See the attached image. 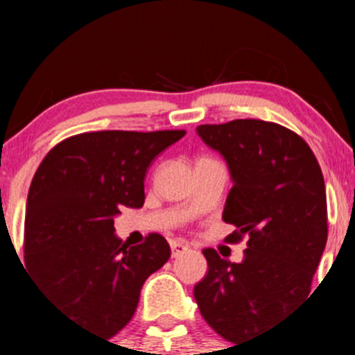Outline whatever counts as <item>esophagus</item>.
I'll list each match as a JSON object with an SVG mask.
<instances>
[{"instance_id": "esophagus-1", "label": "esophagus", "mask_w": 355, "mask_h": 355, "mask_svg": "<svg viewBox=\"0 0 355 355\" xmlns=\"http://www.w3.org/2000/svg\"><path fill=\"white\" fill-rule=\"evenodd\" d=\"M170 247H171V257H178L189 250L187 244H184V242H177V241L171 242Z\"/></svg>"}]
</instances>
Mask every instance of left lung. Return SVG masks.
Returning a JSON list of instances; mask_svg holds the SVG:
<instances>
[{"mask_svg": "<svg viewBox=\"0 0 355 355\" xmlns=\"http://www.w3.org/2000/svg\"><path fill=\"white\" fill-rule=\"evenodd\" d=\"M204 144L220 153L234 187L225 223L247 235L242 263L204 249L207 275L194 287L206 323L237 343L259 335L307 299L328 239L324 178L307 142L263 120L199 125Z\"/></svg>", "mask_w": 355, "mask_h": 355, "instance_id": "8db88e82", "label": "left lung"}]
</instances>
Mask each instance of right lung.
Instances as JSON below:
<instances>
[{"instance_id":"obj_1","label":"right lung","mask_w":355,"mask_h":355,"mask_svg":"<svg viewBox=\"0 0 355 355\" xmlns=\"http://www.w3.org/2000/svg\"><path fill=\"white\" fill-rule=\"evenodd\" d=\"M185 130H101L56 144L39 164L27 196L24 259L28 275L77 327L114 336L134 316L149 275L170 245L149 234L128 247L114 235L121 206L144 204L155 157Z\"/></svg>"}]
</instances>
